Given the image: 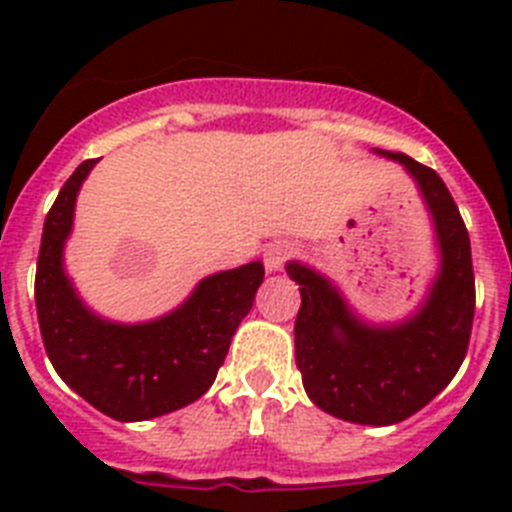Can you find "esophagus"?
<instances>
[{
  "label": "esophagus",
  "mask_w": 512,
  "mask_h": 512,
  "mask_svg": "<svg viewBox=\"0 0 512 512\" xmlns=\"http://www.w3.org/2000/svg\"><path fill=\"white\" fill-rule=\"evenodd\" d=\"M295 256V248L289 246V243L277 241V243H269L264 248V266L266 271H279L289 259Z\"/></svg>",
  "instance_id": "esophagus-1"
}]
</instances>
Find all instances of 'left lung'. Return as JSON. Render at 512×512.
I'll return each instance as SVG.
<instances>
[{
	"instance_id": "1",
	"label": "left lung",
	"mask_w": 512,
	"mask_h": 512,
	"mask_svg": "<svg viewBox=\"0 0 512 512\" xmlns=\"http://www.w3.org/2000/svg\"><path fill=\"white\" fill-rule=\"evenodd\" d=\"M377 153L405 166L436 225L441 266L423 307L397 325H369L323 274L287 264L302 295L295 359L307 397L333 418L361 425L400 423L425 408L459 372L474 320L472 246L454 197L428 166L405 153Z\"/></svg>"
}]
</instances>
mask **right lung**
<instances>
[{"label":"right lung","instance_id":"right-lung-1","mask_svg":"<svg viewBox=\"0 0 512 512\" xmlns=\"http://www.w3.org/2000/svg\"><path fill=\"white\" fill-rule=\"evenodd\" d=\"M94 158L69 176L45 217L35 271V307L45 354L58 377L99 413L133 423L200 400L228 356L230 338L253 307L264 264L217 271L189 300L148 323H110L89 310L63 271V243L76 194Z\"/></svg>","mask_w":512,"mask_h":512}]
</instances>
